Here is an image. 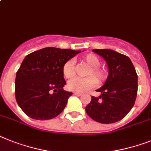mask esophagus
Returning <instances> with one entry per match:
<instances>
[{"label": "esophagus", "instance_id": "esophagus-1", "mask_svg": "<svg viewBox=\"0 0 151 151\" xmlns=\"http://www.w3.org/2000/svg\"><path fill=\"white\" fill-rule=\"evenodd\" d=\"M73 94L77 95V96H81L82 93H77V92H74V93H73Z\"/></svg>", "mask_w": 151, "mask_h": 151}]
</instances>
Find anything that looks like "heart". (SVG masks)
Here are the masks:
<instances>
[{
  "label": "heart",
  "mask_w": 151,
  "mask_h": 151,
  "mask_svg": "<svg viewBox=\"0 0 151 151\" xmlns=\"http://www.w3.org/2000/svg\"><path fill=\"white\" fill-rule=\"evenodd\" d=\"M83 63L89 67L87 70L85 78H76L70 81L68 83V88L70 91L77 93H83L92 89L97 85L98 82H102L107 78V73L103 68H100V59L93 54H87L81 58ZM63 74L66 78H73L75 74V66L73 60H69L63 66Z\"/></svg>",
  "instance_id": "1"
}]
</instances>
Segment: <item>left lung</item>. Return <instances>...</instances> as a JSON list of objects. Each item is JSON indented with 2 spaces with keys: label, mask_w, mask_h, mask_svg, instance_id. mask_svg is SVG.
Wrapping results in <instances>:
<instances>
[{
  "label": "left lung",
  "mask_w": 151,
  "mask_h": 151,
  "mask_svg": "<svg viewBox=\"0 0 151 151\" xmlns=\"http://www.w3.org/2000/svg\"><path fill=\"white\" fill-rule=\"evenodd\" d=\"M108 66V77L97 89L99 97H91L86 107L87 115L101 124L122 120L134 107L137 94V74L128 57L110 49H94Z\"/></svg>",
  "instance_id": "left-lung-1"
}]
</instances>
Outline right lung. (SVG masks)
I'll return each instance as SVG.
<instances>
[{
  "label": "right lung",
  "instance_id": "obj_1",
  "mask_svg": "<svg viewBox=\"0 0 151 151\" xmlns=\"http://www.w3.org/2000/svg\"><path fill=\"white\" fill-rule=\"evenodd\" d=\"M81 50L45 47L27 55L15 79V97L35 120H50L65 108L72 92L64 91L63 66Z\"/></svg>",
  "mask_w": 151,
  "mask_h": 151
}]
</instances>
